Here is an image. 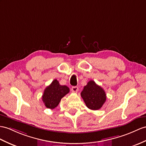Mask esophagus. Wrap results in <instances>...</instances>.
<instances>
[{
	"label": "esophagus",
	"mask_w": 146,
	"mask_h": 146,
	"mask_svg": "<svg viewBox=\"0 0 146 146\" xmlns=\"http://www.w3.org/2000/svg\"><path fill=\"white\" fill-rule=\"evenodd\" d=\"M78 90H79V88H78V87H77V86H73L72 87V88H71V90H72V92H74V93L77 92Z\"/></svg>",
	"instance_id": "1"
}]
</instances>
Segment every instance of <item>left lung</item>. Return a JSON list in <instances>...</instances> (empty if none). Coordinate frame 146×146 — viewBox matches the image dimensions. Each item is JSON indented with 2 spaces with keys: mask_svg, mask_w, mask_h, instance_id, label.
<instances>
[{
  "mask_svg": "<svg viewBox=\"0 0 146 146\" xmlns=\"http://www.w3.org/2000/svg\"><path fill=\"white\" fill-rule=\"evenodd\" d=\"M80 94L85 105L92 110L101 108L106 100L105 90L94 80L88 82Z\"/></svg>",
  "mask_w": 146,
  "mask_h": 146,
  "instance_id": "left-lung-1",
  "label": "left lung"
}]
</instances>
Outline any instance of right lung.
Listing matches in <instances>:
<instances>
[{"mask_svg":"<svg viewBox=\"0 0 146 146\" xmlns=\"http://www.w3.org/2000/svg\"><path fill=\"white\" fill-rule=\"evenodd\" d=\"M69 92L68 87L60 85L58 80L54 79L45 88L42 100L46 108L54 109L59 105L61 98Z\"/></svg>","mask_w":146,"mask_h":146,"instance_id":"obj_1","label":"right lung"}]
</instances>
